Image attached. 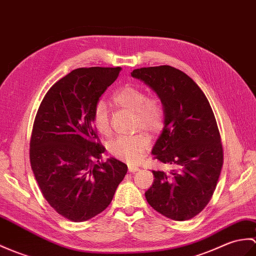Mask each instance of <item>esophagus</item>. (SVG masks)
<instances>
[{
  "instance_id": "esophagus-1",
  "label": "esophagus",
  "mask_w": 256,
  "mask_h": 256,
  "mask_svg": "<svg viewBox=\"0 0 256 256\" xmlns=\"http://www.w3.org/2000/svg\"><path fill=\"white\" fill-rule=\"evenodd\" d=\"M138 170H140V168L138 167V166H128V172H136Z\"/></svg>"
}]
</instances>
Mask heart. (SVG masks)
Returning <instances> with one entry per match:
<instances>
[{
  "instance_id": "b5f03b06",
  "label": "heart",
  "mask_w": 256,
  "mask_h": 256,
  "mask_svg": "<svg viewBox=\"0 0 256 256\" xmlns=\"http://www.w3.org/2000/svg\"><path fill=\"white\" fill-rule=\"evenodd\" d=\"M114 101L118 104L135 112L136 126L148 130H157L162 126L164 112L162 102L156 98H147L142 89L126 86L116 92ZM94 126L100 134L109 135L111 132L108 106L99 101L94 109ZM150 140L144 133L132 136H118L111 140L108 150L112 156L128 162H138L150 147Z\"/></svg>"
}]
</instances>
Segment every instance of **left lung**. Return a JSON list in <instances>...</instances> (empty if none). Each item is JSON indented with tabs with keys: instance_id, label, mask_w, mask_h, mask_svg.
<instances>
[{
	"instance_id": "1",
	"label": "left lung",
	"mask_w": 256,
	"mask_h": 256,
	"mask_svg": "<svg viewBox=\"0 0 256 256\" xmlns=\"http://www.w3.org/2000/svg\"><path fill=\"white\" fill-rule=\"evenodd\" d=\"M157 94L164 106V128L152 154L172 170L152 171L145 192L154 210L184 222L205 208L222 167V146L212 106L198 84L169 65L130 73Z\"/></svg>"
}]
</instances>
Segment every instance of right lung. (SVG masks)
Returning <instances> with one entry per match:
<instances>
[{"label":"right lung","mask_w":256,"mask_h":256,"mask_svg":"<svg viewBox=\"0 0 256 256\" xmlns=\"http://www.w3.org/2000/svg\"><path fill=\"white\" fill-rule=\"evenodd\" d=\"M121 68H77L46 94L34 118L30 164L39 188L58 214L74 222L104 212L128 166L114 157L100 162L94 109Z\"/></svg>","instance_id":"1"}]
</instances>
